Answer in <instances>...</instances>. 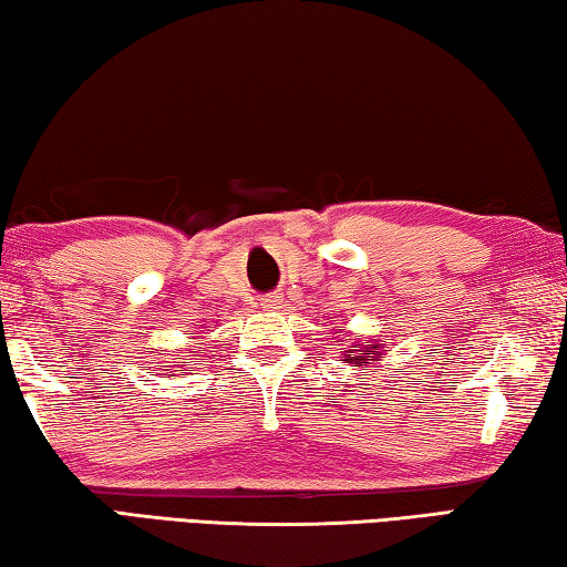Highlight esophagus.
<instances>
[{
	"instance_id": "1",
	"label": "esophagus",
	"mask_w": 567,
	"mask_h": 567,
	"mask_svg": "<svg viewBox=\"0 0 567 567\" xmlns=\"http://www.w3.org/2000/svg\"><path fill=\"white\" fill-rule=\"evenodd\" d=\"M264 309H268V311L278 309V299H274V296H268V299H264Z\"/></svg>"
}]
</instances>
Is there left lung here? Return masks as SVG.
Here are the masks:
<instances>
[{"label":"left lung","mask_w":567,"mask_h":567,"mask_svg":"<svg viewBox=\"0 0 567 567\" xmlns=\"http://www.w3.org/2000/svg\"><path fill=\"white\" fill-rule=\"evenodd\" d=\"M384 344H377V341H354V347H349L344 351V357L341 361L349 367H367L371 361H382L384 359Z\"/></svg>","instance_id":"8db88e82"}]
</instances>
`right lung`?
Masks as SVG:
<instances>
[{
  "label": "right lung",
  "instance_id": "right-lung-1",
  "mask_svg": "<svg viewBox=\"0 0 567 567\" xmlns=\"http://www.w3.org/2000/svg\"><path fill=\"white\" fill-rule=\"evenodd\" d=\"M181 367H188V361H183ZM173 371H181V374H185V369H173ZM171 377H175V374H171Z\"/></svg>",
  "mask_w": 567,
  "mask_h": 567
}]
</instances>
